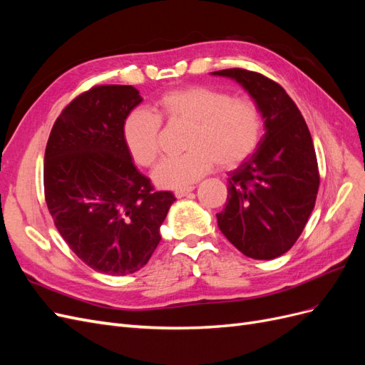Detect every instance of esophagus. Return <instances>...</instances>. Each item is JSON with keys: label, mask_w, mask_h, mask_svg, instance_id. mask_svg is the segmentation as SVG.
<instances>
[{"label": "esophagus", "mask_w": 365, "mask_h": 365, "mask_svg": "<svg viewBox=\"0 0 365 365\" xmlns=\"http://www.w3.org/2000/svg\"><path fill=\"white\" fill-rule=\"evenodd\" d=\"M193 190H195L193 185L181 187V189H176V190H175V196H176V197H184V196H187V195H189V193L193 192Z\"/></svg>", "instance_id": "34e87169"}]
</instances>
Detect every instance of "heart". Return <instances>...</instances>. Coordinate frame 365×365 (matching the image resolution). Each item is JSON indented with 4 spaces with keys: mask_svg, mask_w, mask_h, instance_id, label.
Masks as SVG:
<instances>
[{
    "mask_svg": "<svg viewBox=\"0 0 365 365\" xmlns=\"http://www.w3.org/2000/svg\"><path fill=\"white\" fill-rule=\"evenodd\" d=\"M161 118L189 123L181 155L163 158L152 178L163 189H181L200 180L213 164L220 168L247 160L259 146L263 121L257 103L216 88L193 85L164 93L153 106L135 108L125 117L121 137L138 165L149 168L160 150Z\"/></svg>",
    "mask_w": 365,
    "mask_h": 365,
    "instance_id": "obj_1",
    "label": "heart"
}]
</instances>
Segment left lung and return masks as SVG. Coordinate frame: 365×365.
Returning <instances> with one entry per match:
<instances>
[{
	"mask_svg": "<svg viewBox=\"0 0 365 365\" xmlns=\"http://www.w3.org/2000/svg\"><path fill=\"white\" fill-rule=\"evenodd\" d=\"M212 74L236 81L264 120L257 149L228 173L217 225L247 257L271 260L291 250L315 205L319 175L311 132L292 98L268 77L240 68Z\"/></svg>",
	"mask_w": 365,
	"mask_h": 365,
	"instance_id": "1",
	"label": "left lung"
}]
</instances>
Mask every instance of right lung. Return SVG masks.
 <instances>
[{
  "mask_svg": "<svg viewBox=\"0 0 365 365\" xmlns=\"http://www.w3.org/2000/svg\"><path fill=\"white\" fill-rule=\"evenodd\" d=\"M141 102L130 85L91 88L54 121L43 157L54 225L77 257L108 275L145 267L175 202L170 192H153L121 137L125 117Z\"/></svg>",
  "mask_w": 365,
  "mask_h": 365,
  "instance_id": "obj_1",
  "label": "right lung"
}]
</instances>
